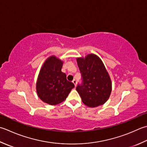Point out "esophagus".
Segmentation results:
<instances>
[{"label": "esophagus", "instance_id": "34e87169", "mask_svg": "<svg viewBox=\"0 0 147 147\" xmlns=\"http://www.w3.org/2000/svg\"><path fill=\"white\" fill-rule=\"evenodd\" d=\"M73 83H74V86H75V87H76V80H74L73 81Z\"/></svg>", "mask_w": 147, "mask_h": 147}]
</instances>
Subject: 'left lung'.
<instances>
[{
	"instance_id": "left-lung-1",
	"label": "left lung",
	"mask_w": 147,
	"mask_h": 147,
	"mask_svg": "<svg viewBox=\"0 0 147 147\" xmlns=\"http://www.w3.org/2000/svg\"><path fill=\"white\" fill-rule=\"evenodd\" d=\"M83 78V84L76 90L85 105L90 108L104 105L112 90V83L102 61L94 53L76 59Z\"/></svg>"
}]
</instances>
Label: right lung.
Masks as SVG:
<instances>
[{
    "label": "right lung",
    "instance_id": "right-lung-1",
    "mask_svg": "<svg viewBox=\"0 0 147 147\" xmlns=\"http://www.w3.org/2000/svg\"><path fill=\"white\" fill-rule=\"evenodd\" d=\"M63 61L51 55L45 60L40 69L36 82L37 96L50 105H57L67 98L74 85L68 82L61 69Z\"/></svg>",
    "mask_w": 147,
    "mask_h": 147
}]
</instances>
